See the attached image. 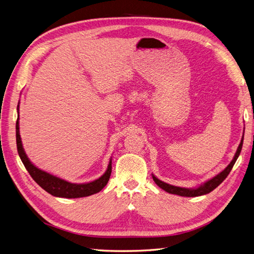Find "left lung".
<instances>
[{
  "label": "left lung",
  "instance_id": "8db88e82",
  "mask_svg": "<svg viewBox=\"0 0 254 254\" xmlns=\"http://www.w3.org/2000/svg\"><path fill=\"white\" fill-rule=\"evenodd\" d=\"M243 142H244V136H243V139L241 141L240 146H238V148L235 152V156H234L233 160L231 161V162H230V164L225 168V170L222 171L221 173H219L218 175L213 177V178L210 179L209 181H206L205 183H203L202 186L198 187L196 189H186V188H179V187L171 186V184L159 180L157 177H155L153 175H152V179H153V181L156 182V184L159 188L164 190L165 191H167V193H170V194H175V195H179V196H183V197H197V196L209 194L210 191H212L214 189H216L219 186V184L227 178V176L230 174V172H231L233 165L235 164L236 160H237L238 156H240V153L242 151Z\"/></svg>",
  "mask_w": 254,
  "mask_h": 254
}]
</instances>
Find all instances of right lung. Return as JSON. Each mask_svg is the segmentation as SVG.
Instances as JSON below:
<instances>
[{
	"mask_svg": "<svg viewBox=\"0 0 254 254\" xmlns=\"http://www.w3.org/2000/svg\"><path fill=\"white\" fill-rule=\"evenodd\" d=\"M18 111H19V105H18ZM16 137H17L18 153L27 172L29 173L30 176H32V178L39 184L44 190H47L48 193H50L53 196L63 197V198L87 197L101 191L109 181L110 175L112 172L111 160L106 173L101 177V178L88 183H81V184L71 183L64 179H60L56 176H53L47 172L39 170V168L36 167L32 162H30L22 146V141H21L20 131H19V118L17 120V124H16Z\"/></svg>",
	"mask_w": 254,
	"mask_h": 254,
	"instance_id": "obj_1",
	"label": "right lung"
}]
</instances>
